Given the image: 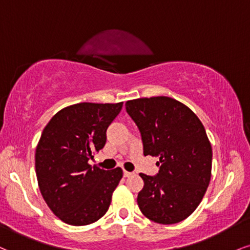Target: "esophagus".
<instances>
[{
  "mask_svg": "<svg viewBox=\"0 0 250 250\" xmlns=\"http://www.w3.org/2000/svg\"><path fill=\"white\" fill-rule=\"evenodd\" d=\"M133 172H129V171H123V176H125V177H130V176H133Z\"/></svg>",
  "mask_w": 250,
  "mask_h": 250,
  "instance_id": "1",
  "label": "esophagus"
}]
</instances>
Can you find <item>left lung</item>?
Masks as SVG:
<instances>
[{
    "instance_id": "left-lung-1",
    "label": "left lung",
    "mask_w": 250,
    "mask_h": 250,
    "mask_svg": "<svg viewBox=\"0 0 250 250\" xmlns=\"http://www.w3.org/2000/svg\"><path fill=\"white\" fill-rule=\"evenodd\" d=\"M125 109L140 130L144 156L159 159L156 176L140 173L141 212L162 225L183 221L199 205L211 180L212 146L203 123L167 96L127 101Z\"/></svg>"
}]
</instances>
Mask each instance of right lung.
<instances>
[{
    "mask_svg": "<svg viewBox=\"0 0 250 250\" xmlns=\"http://www.w3.org/2000/svg\"><path fill=\"white\" fill-rule=\"evenodd\" d=\"M122 104H72L59 110L42 133L35 156L39 190L65 224H93L109 208L122 169L106 171L91 167L88 161L104 146L107 128Z\"/></svg>",
    "mask_w": 250,
    "mask_h": 250,
    "instance_id": "obj_1",
    "label": "right lung"
}]
</instances>
